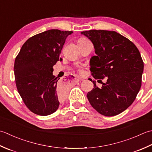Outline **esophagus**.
<instances>
[{"label": "esophagus", "mask_w": 152, "mask_h": 152, "mask_svg": "<svg viewBox=\"0 0 152 152\" xmlns=\"http://www.w3.org/2000/svg\"><path fill=\"white\" fill-rule=\"evenodd\" d=\"M75 80H76V81H80V80H81V79L79 78V77H76V78L75 79Z\"/></svg>", "instance_id": "1"}]
</instances>
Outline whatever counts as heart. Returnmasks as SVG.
<instances>
[{"label": "heart", "mask_w": 152, "mask_h": 152, "mask_svg": "<svg viewBox=\"0 0 152 152\" xmlns=\"http://www.w3.org/2000/svg\"><path fill=\"white\" fill-rule=\"evenodd\" d=\"M88 41V40H87L85 38H79L78 40H77V43H78V45L79 44H81V43H84L85 42H87Z\"/></svg>", "instance_id": "b5f03b06"}]
</instances>
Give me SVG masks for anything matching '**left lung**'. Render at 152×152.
<instances>
[{"mask_svg":"<svg viewBox=\"0 0 152 152\" xmlns=\"http://www.w3.org/2000/svg\"><path fill=\"white\" fill-rule=\"evenodd\" d=\"M81 34L93 43L96 56L91 59L90 70L102 85L100 88L92 80L94 88L86 96L99 113L118 115L133 103L140 89L144 62L140 52L132 41L115 31L93 29Z\"/></svg>","mask_w":152,"mask_h":152,"instance_id":"8db88e82","label":"left lung"}]
</instances>
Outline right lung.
I'll list each match as a JSON object with an SVG mask.
<instances>
[{
	"label": "right lung",
	"mask_w": 152,
	"mask_h": 152,
	"mask_svg": "<svg viewBox=\"0 0 152 152\" xmlns=\"http://www.w3.org/2000/svg\"><path fill=\"white\" fill-rule=\"evenodd\" d=\"M72 33L50 29L37 34L27 40L15 58L18 91L27 107L37 115L54 113L66 98V85L52 72L53 66L61 60L60 54L67 37Z\"/></svg>",
	"instance_id": "obj_1"
}]
</instances>
